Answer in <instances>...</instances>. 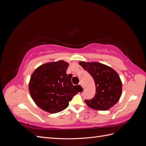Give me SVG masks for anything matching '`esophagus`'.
I'll return each instance as SVG.
<instances>
[{"mask_svg":"<svg viewBox=\"0 0 146 146\" xmlns=\"http://www.w3.org/2000/svg\"><path fill=\"white\" fill-rule=\"evenodd\" d=\"M78 85H80V86H81L83 88V85H82V83L81 82H80V83H79Z\"/></svg>","mask_w":146,"mask_h":146,"instance_id":"34e87169","label":"esophagus"}]
</instances>
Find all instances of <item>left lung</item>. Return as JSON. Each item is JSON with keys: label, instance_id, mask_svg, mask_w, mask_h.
Masks as SVG:
<instances>
[{"label": "left lung", "instance_id": "left-lung-1", "mask_svg": "<svg viewBox=\"0 0 146 146\" xmlns=\"http://www.w3.org/2000/svg\"><path fill=\"white\" fill-rule=\"evenodd\" d=\"M94 78L96 85L94 97L85 102L88 107L106 111L115 105L122 94V82L117 73L109 66L98 62L79 63Z\"/></svg>", "mask_w": 146, "mask_h": 146}]
</instances>
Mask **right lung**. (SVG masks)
Wrapping results in <instances>:
<instances>
[{
  "label": "right lung",
  "instance_id": "add662e5",
  "mask_svg": "<svg viewBox=\"0 0 146 146\" xmlns=\"http://www.w3.org/2000/svg\"><path fill=\"white\" fill-rule=\"evenodd\" d=\"M68 66L69 63L60 60L42 64L32 74L29 91L42 110L50 113L63 111L78 92L77 86L72 83V75L66 74Z\"/></svg>",
  "mask_w": 146,
  "mask_h": 146
}]
</instances>
